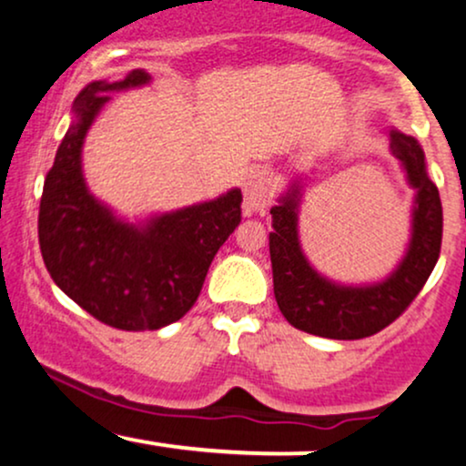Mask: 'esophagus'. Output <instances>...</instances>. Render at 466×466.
I'll return each instance as SVG.
<instances>
[{
	"label": "esophagus",
	"mask_w": 466,
	"mask_h": 466,
	"mask_svg": "<svg viewBox=\"0 0 466 466\" xmlns=\"http://www.w3.org/2000/svg\"><path fill=\"white\" fill-rule=\"evenodd\" d=\"M245 201L243 210L245 215L251 217L256 212H263L267 206L271 203V197H274V181H271L269 175L260 168H251L248 175H245Z\"/></svg>",
	"instance_id": "esophagus-1"
}]
</instances>
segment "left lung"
Segmentation results:
<instances>
[{
    "label": "left lung",
    "instance_id": "8db88e82",
    "mask_svg": "<svg viewBox=\"0 0 466 466\" xmlns=\"http://www.w3.org/2000/svg\"><path fill=\"white\" fill-rule=\"evenodd\" d=\"M390 151L403 166L416 190L408 251L386 280L372 285H339L313 269L298 237L300 184H291L271 208L269 256L274 296L287 322L329 339H361L392 324L434 271L442 243V203L427 175L425 153L411 136L388 131Z\"/></svg>",
    "mask_w": 466,
    "mask_h": 466
}]
</instances>
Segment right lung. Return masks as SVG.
Here are the masks:
<instances>
[{
	"label": "right lung",
	"instance_id": "add662e5",
	"mask_svg": "<svg viewBox=\"0 0 466 466\" xmlns=\"http://www.w3.org/2000/svg\"><path fill=\"white\" fill-rule=\"evenodd\" d=\"M151 80H94L74 100V122L47 170L39 206V245L52 280L98 322L157 330L184 318L199 298L208 267L240 223L238 188L212 201L127 223L87 190L80 153L109 92Z\"/></svg>",
	"mask_w": 466,
	"mask_h": 466
}]
</instances>
